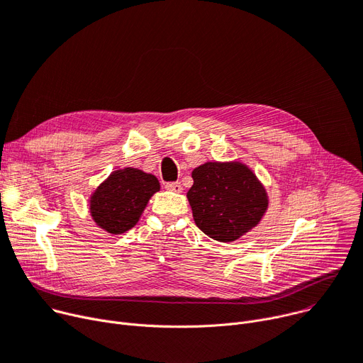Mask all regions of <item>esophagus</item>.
<instances>
[{
  "instance_id": "34e87169",
  "label": "esophagus",
  "mask_w": 363,
  "mask_h": 363,
  "mask_svg": "<svg viewBox=\"0 0 363 363\" xmlns=\"http://www.w3.org/2000/svg\"><path fill=\"white\" fill-rule=\"evenodd\" d=\"M164 188L169 189V191H174V192H181V191H182L181 182H167V184L164 185Z\"/></svg>"
}]
</instances>
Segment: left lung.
I'll return each mask as SVG.
<instances>
[{"mask_svg":"<svg viewBox=\"0 0 363 363\" xmlns=\"http://www.w3.org/2000/svg\"><path fill=\"white\" fill-rule=\"evenodd\" d=\"M188 201L196 225L219 242H230L255 228L269 206L265 188L239 162H207L192 171Z\"/></svg>","mask_w":363,"mask_h":363,"instance_id":"left-lung-1","label":"left lung"}]
</instances>
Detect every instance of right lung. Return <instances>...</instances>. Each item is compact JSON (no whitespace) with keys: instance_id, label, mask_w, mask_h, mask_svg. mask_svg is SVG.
<instances>
[{"instance_id":"right-lung-1","label":"right lung","mask_w":363,"mask_h":363,"mask_svg":"<svg viewBox=\"0 0 363 363\" xmlns=\"http://www.w3.org/2000/svg\"><path fill=\"white\" fill-rule=\"evenodd\" d=\"M160 189L155 175L135 167L119 169L109 175L90 197V214L96 225L109 233L134 228L150 197Z\"/></svg>"}]
</instances>
